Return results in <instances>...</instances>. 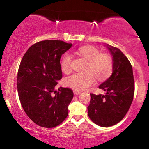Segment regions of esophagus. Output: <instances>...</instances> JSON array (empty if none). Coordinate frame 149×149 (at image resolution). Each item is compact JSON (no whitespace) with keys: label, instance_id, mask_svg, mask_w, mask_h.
<instances>
[{"label":"esophagus","instance_id":"1","mask_svg":"<svg viewBox=\"0 0 149 149\" xmlns=\"http://www.w3.org/2000/svg\"><path fill=\"white\" fill-rule=\"evenodd\" d=\"M74 95H79L81 93V91H74Z\"/></svg>","mask_w":149,"mask_h":149}]
</instances>
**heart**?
Segmentation results:
<instances>
[{
	"label": "heart",
	"instance_id": "b5f03b06",
	"mask_svg": "<svg viewBox=\"0 0 149 149\" xmlns=\"http://www.w3.org/2000/svg\"><path fill=\"white\" fill-rule=\"evenodd\" d=\"M77 53L79 56L87 61L85 68L87 72L74 73L64 79V85L75 91H81L91 86L95 79L99 81L107 80L112 74L113 70V61L109 54L102 53L92 46H83L79 48ZM72 56L69 54L63 56L60 62L61 70L68 74L72 70Z\"/></svg>",
	"mask_w": 149,
	"mask_h": 149
}]
</instances>
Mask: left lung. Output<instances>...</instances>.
I'll return each instance as SVG.
<instances>
[{
    "label": "left lung",
    "instance_id": "1",
    "mask_svg": "<svg viewBox=\"0 0 149 149\" xmlns=\"http://www.w3.org/2000/svg\"><path fill=\"white\" fill-rule=\"evenodd\" d=\"M113 56V74L99 86L106 95L91 93L87 107L93 123L110 127L119 123L129 111L134 95V80L131 63L119 49L109 47Z\"/></svg>",
    "mask_w": 149,
    "mask_h": 149
}]
</instances>
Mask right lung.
Listing matches in <instances>:
<instances>
[{"instance_id":"1","label":"right lung","mask_w":149,"mask_h":149,"mask_svg":"<svg viewBox=\"0 0 149 149\" xmlns=\"http://www.w3.org/2000/svg\"><path fill=\"white\" fill-rule=\"evenodd\" d=\"M71 46L62 40H42L32 45L20 62L17 85L20 102L28 117L40 127H56L68 116L73 91L68 87L57 91L55 87L62 78L61 56Z\"/></svg>"}]
</instances>
